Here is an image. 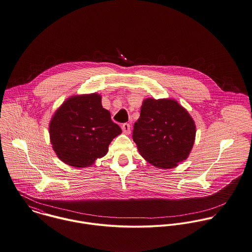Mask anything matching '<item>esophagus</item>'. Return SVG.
Listing matches in <instances>:
<instances>
[{
    "label": "esophagus",
    "mask_w": 252,
    "mask_h": 252,
    "mask_svg": "<svg viewBox=\"0 0 252 252\" xmlns=\"http://www.w3.org/2000/svg\"><path fill=\"white\" fill-rule=\"evenodd\" d=\"M122 128H123V131H124L126 134H129V133H130V125H129L128 123L123 124Z\"/></svg>",
    "instance_id": "esophagus-1"
}]
</instances>
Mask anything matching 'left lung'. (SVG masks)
<instances>
[{
	"instance_id": "8db88e82",
	"label": "left lung",
	"mask_w": 252,
	"mask_h": 252,
	"mask_svg": "<svg viewBox=\"0 0 252 252\" xmlns=\"http://www.w3.org/2000/svg\"><path fill=\"white\" fill-rule=\"evenodd\" d=\"M196 126L175 100H144L132 138L141 156L159 168H172L185 160L193 147Z\"/></svg>"
}]
</instances>
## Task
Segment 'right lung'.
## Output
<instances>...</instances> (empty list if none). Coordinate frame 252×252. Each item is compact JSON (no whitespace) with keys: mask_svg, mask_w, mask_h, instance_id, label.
<instances>
[{"mask_svg":"<svg viewBox=\"0 0 252 252\" xmlns=\"http://www.w3.org/2000/svg\"><path fill=\"white\" fill-rule=\"evenodd\" d=\"M121 132L96 94L70 97L55 112L50 125L53 150L62 161L75 167L92 165L105 156Z\"/></svg>","mask_w":252,"mask_h":252,"instance_id":"obj_1","label":"right lung"}]
</instances>
